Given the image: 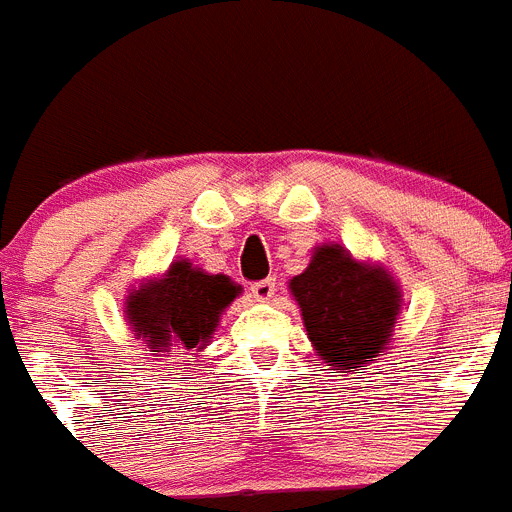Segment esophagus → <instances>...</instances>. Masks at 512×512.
<instances>
[{
    "label": "esophagus",
    "instance_id": "1",
    "mask_svg": "<svg viewBox=\"0 0 512 512\" xmlns=\"http://www.w3.org/2000/svg\"><path fill=\"white\" fill-rule=\"evenodd\" d=\"M252 296H255L257 302H268L270 296L276 294V278H263V281H255L249 286Z\"/></svg>",
    "mask_w": 512,
    "mask_h": 512
}]
</instances>
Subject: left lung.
<instances>
[{
    "mask_svg": "<svg viewBox=\"0 0 512 512\" xmlns=\"http://www.w3.org/2000/svg\"><path fill=\"white\" fill-rule=\"evenodd\" d=\"M291 294L328 367L356 372L388 349L401 294L382 268L356 263L338 244H322L309 268L291 281Z\"/></svg>",
    "mask_w": 512,
    "mask_h": 512,
    "instance_id": "1",
    "label": "left lung"
}]
</instances>
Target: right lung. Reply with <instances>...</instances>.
<instances>
[{"label":"right lung","instance_id":"right-lung-1","mask_svg":"<svg viewBox=\"0 0 512 512\" xmlns=\"http://www.w3.org/2000/svg\"><path fill=\"white\" fill-rule=\"evenodd\" d=\"M236 294L239 286L231 278L208 276L187 260H176L161 281L132 291L127 317L150 349H203Z\"/></svg>","mask_w":512,"mask_h":512}]
</instances>
